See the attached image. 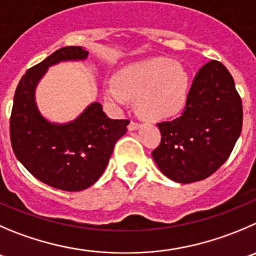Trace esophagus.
Here are the masks:
<instances>
[{
	"instance_id": "obj_1",
	"label": "esophagus",
	"mask_w": 256,
	"mask_h": 256,
	"mask_svg": "<svg viewBox=\"0 0 256 256\" xmlns=\"http://www.w3.org/2000/svg\"><path fill=\"white\" fill-rule=\"evenodd\" d=\"M138 128H140V123H137V122L130 120V124H128V130H136Z\"/></svg>"
}]
</instances>
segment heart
<instances>
[{
  "mask_svg": "<svg viewBox=\"0 0 256 256\" xmlns=\"http://www.w3.org/2000/svg\"><path fill=\"white\" fill-rule=\"evenodd\" d=\"M190 79L180 62L162 56L126 65L106 89L109 102L123 106L136 100L138 114L148 120H160L178 114L188 96Z\"/></svg>",
  "mask_w": 256,
  "mask_h": 256,
  "instance_id": "b5f03b06",
  "label": "heart"
}]
</instances>
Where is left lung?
<instances>
[{"instance_id":"left-lung-1","label":"left lung","mask_w":256,"mask_h":256,"mask_svg":"<svg viewBox=\"0 0 256 256\" xmlns=\"http://www.w3.org/2000/svg\"><path fill=\"white\" fill-rule=\"evenodd\" d=\"M160 143L152 157L164 176L180 184L218 171L239 138L242 103L225 65L211 60L197 72L181 116L157 124Z\"/></svg>"}]
</instances>
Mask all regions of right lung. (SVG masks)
Here are the masks:
<instances>
[{"mask_svg":"<svg viewBox=\"0 0 256 256\" xmlns=\"http://www.w3.org/2000/svg\"><path fill=\"white\" fill-rule=\"evenodd\" d=\"M88 54L82 46H66L28 69L16 88L10 118L17 160L38 181L62 191H82L98 181L130 124L126 119L108 118L99 103L90 104L66 124L50 123L38 112L35 88L48 68L66 60H84Z\"/></svg>","mask_w":256,"mask_h":256,"instance_id":"1","label":"right lung"}]
</instances>
